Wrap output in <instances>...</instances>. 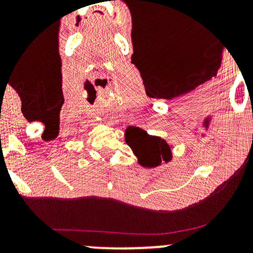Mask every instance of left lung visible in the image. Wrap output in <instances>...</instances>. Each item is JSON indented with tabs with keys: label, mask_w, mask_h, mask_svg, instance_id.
<instances>
[{
	"label": "left lung",
	"mask_w": 253,
	"mask_h": 253,
	"mask_svg": "<svg viewBox=\"0 0 253 253\" xmlns=\"http://www.w3.org/2000/svg\"><path fill=\"white\" fill-rule=\"evenodd\" d=\"M126 143L133 150L141 167L155 168L162 162L171 159V150L167 141L159 136L149 135L138 127L126 129Z\"/></svg>",
	"instance_id": "8db88e82"
}]
</instances>
